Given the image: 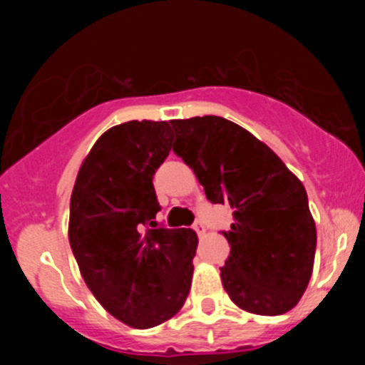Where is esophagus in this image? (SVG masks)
Returning a JSON list of instances; mask_svg holds the SVG:
<instances>
[{"label":"esophagus","instance_id":"obj_1","mask_svg":"<svg viewBox=\"0 0 365 365\" xmlns=\"http://www.w3.org/2000/svg\"><path fill=\"white\" fill-rule=\"evenodd\" d=\"M192 230L196 231L197 233V237H205V233H206V230H205V224L201 222V220H196V222H194V226H192Z\"/></svg>","mask_w":365,"mask_h":365}]
</instances>
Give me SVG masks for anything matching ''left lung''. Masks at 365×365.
Here are the masks:
<instances>
[{"label": "left lung", "instance_id": "obj_1", "mask_svg": "<svg viewBox=\"0 0 365 365\" xmlns=\"http://www.w3.org/2000/svg\"><path fill=\"white\" fill-rule=\"evenodd\" d=\"M173 152L197 176L212 203L233 210L220 268L231 300L252 314H284L312 274L316 224L307 192L286 164L240 125L220 116L171 120Z\"/></svg>", "mask_w": 365, "mask_h": 365}]
</instances>
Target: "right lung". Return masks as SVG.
<instances>
[{
  "label": "right lung",
  "instance_id": "right-lung-1",
  "mask_svg": "<svg viewBox=\"0 0 365 365\" xmlns=\"http://www.w3.org/2000/svg\"><path fill=\"white\" fill-rule=\"evenodd\" d=\"M168 121L132 120L106 130L81 164L68 240L102 307L134 329L168 322L185 304L197 235L155 222L153 175L171 152Z\"/></svg>",
  "mask_w": 365,
  "mask_h": 365
}]
</instances>
